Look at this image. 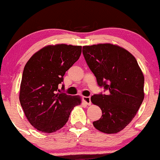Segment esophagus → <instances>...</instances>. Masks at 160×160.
<instances>
[{"mask_svg": "<svg viewBox=\"0 0 160 160\" xmlns=\"http://www.w3.org/2000/svg\"><path fill=\"white\" fill-rule=\"evenodd\" d=\"M82 98H83V101L86 102V104H87V105H90L92 103L90 96H84L82 97Z\"/></svg>", "mask_w": 160, "mask_h": 160, "instance_id": "1", "label": "esophagus"}]
</instances>
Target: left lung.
Masks as SVG:
<instances>
[{
	"instance_id": "8db88e82",
	"label": "left lung",
	"mask_w": 160,
	"mask_h": 160,
	"mask_svg": "<svg viewBox=\"0 0 160 160\" xmlns=\"http://www.w3.org/2000/svg\"><path fill=\"white\" fill-rule=\"evenodd\" d=\"M82 54L98 85L108 90L106 95L101 92L91 97L102 111L93 126L104 133L119 132L132 120L144 100L142 71L135 57L117 45L84 46Z\"/></svg>"
}]
</instances>
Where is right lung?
I'll use <instances>...</instances> for the list:
<instances>
[{
  "instance_id": "1",
  "label": "right lung",
  "mask_w": 160,
  "mask_h": 160,
  "mask_svg": "<svg viewBox=\"0 0 160 160\" xmlns=\"http://www.w3.org/2000/svg\"><path fill=\"white\" fill-rule=\"evenodd\" d=\"M81 52L80 46H47L34 53L24 68L20 104L29 122L42 132L52 133L63 127L73 108L81 103L79 96L58 89L65 72Z\"/></svg>"
}]
</instances>
